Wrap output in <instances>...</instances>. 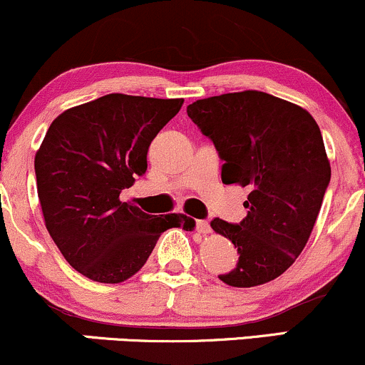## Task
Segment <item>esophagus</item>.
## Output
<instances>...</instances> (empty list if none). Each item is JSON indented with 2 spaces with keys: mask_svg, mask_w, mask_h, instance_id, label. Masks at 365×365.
<instances>
[{
  "mask_svg": "<svg viewBox=\"0 0 365 365\" xmlns=\"http://www.w3.org/2000/svg\"><path fill=\"white\" fill-rule=\"evenodd\" d=\"M195 228H197V232L202 233V235H207V233H211V226H209V223H207L206 220H199V221H197Z\"/></svg>",
  "mask_w": 365,
  "mask_h": 365,
  "instance_id": "34e87169",
  "label": "esophagus"
}]
</instances>
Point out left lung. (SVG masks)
I'll return each mask as SVG.
<instances>
[{
  "instance_id": "8db88e82",
  "label": "left lung",
  "mask_w": 365,
  "mask_h": 365,
  "mask_svg": "<svg viewBox=\"0 0 365 365\" xmlns=\"http://www.w3.org/2000/svg\"><path fill=\"white\" fill-rule=\"evenodd\" d=\"M187 115L225 161L223 183L250 190L240 223L211 221L240 254L237 267L220 279L250 288L278 278L307 244L329 185L331 166L316 120L304 108L259 91L199 99L188 104Z\"/></svg>"
}]
</instances>
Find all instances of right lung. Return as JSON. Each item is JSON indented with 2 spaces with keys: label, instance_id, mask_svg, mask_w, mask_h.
<instances>
[{
  "label": "right lung",
  "instance_id": "right-lung-1",
  "mask_svg": "<svg viewBox=\"0 0 365 365\" xmlns=\"http://www.w3.org/2000/svg\"><path fill=\"white\" fill-rule=\"evenodd\" d=\"M183 99L108 94L63 111L36 154L37 195L49 235L73 269L121 283L144 266L168 228L192 230L183 215L154 216L121 202L148 170V150Z\"/></svg>",
  "mask_w": 365,
  "mask_h": 365
}]
</instances>
